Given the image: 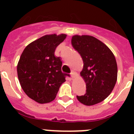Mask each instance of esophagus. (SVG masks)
Masks as SVG:
<instances>
[{
  "label": "esophagus",
  "mask_w": 134,
  "mask_h": 134,
  "mask_svg": "<svg viewBox=\"0 0 134 134\" xmlns=\"http://www.w3.org/2000/svg\"><path fill=\"white\" fill-rule=\"evenodd\" d=\"M70 74H71V78H72V79H74V78H75L76 76H77V74L76 73L75 71H71Z\"/></svg>",
  "instance_id": "obj_1"
}]
</instances>
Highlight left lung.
Segmentation results:
<instances>
[{"mask_svg":"<svg viewBox=\"0 0 134 134\" xmlns=\"http://www.w3.org/2000/svg\"><path fill=\"white\" fill-rule=\"evenodd\" d=\"M71 44L83 59L81 76L86 82V94L76 97L86 106L98 104L111 93L116 83L115 58L108 46L92 36L74 35Z\"/></svg>","mask_w":134,"mask_h":134,"instance_id":"8db88e82","label":"left lung"}]
</instances>
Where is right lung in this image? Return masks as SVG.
Instances as JSON below:
<instances>
[{
	"label": "right lung",
	"instance_id": "1",
	"mask_svg": "<svg viewBox=\"0 0 134 134\" xmlns=\"http://www.w3.org/2000/svg\"><path fill=\"white\" fill-rule=\"evenodd\" d=\"M66 35H47L26 46L17 65V74L25 93L40 104L54 99L61 84L69 74L61 70L60 57L55 50Z\"/></svg>",
	"mask_w": 134,
	"mask_h": 134
}]
</instances>
